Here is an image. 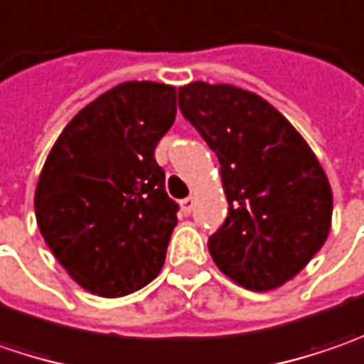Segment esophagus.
<instances>
[{"label": "esophagus", "mask_w": 364, "mask_h": 364, "mask_svg": "<svg viewBox=\"0 0 364 364\" xmlns=\"http://www.w3.org/2000/svg\"><path fill=\"white\" fill-rule=\"evenodd\" d=\"M193 205H196V199H193V198L183 199V201H181V212L185 213V215H189V213H191V210H193Z\"/></svg>", "instance_id": "34e87169"}]
</instances>
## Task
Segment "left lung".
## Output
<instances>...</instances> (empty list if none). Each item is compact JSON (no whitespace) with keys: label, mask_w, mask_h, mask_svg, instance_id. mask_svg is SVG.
Segmentation results:
<instances>
[{"label":"left lung","mask_w":364,"mask_h":364,"mask_svg":"<svg viewBox=\"0 0 364 364\" xmlns=\"http://www.w3.org/2000/svg\"><path fill=\"white\" fill-rule=\"evenodd\" d=\"M179 107L220 161L228 218L210 236L213 262L236 285L271 291L324 246L332 189L318 156L261 95L218 83L179 87Z\"/></svg>","instance_id":"obj_1"}]
</instances>
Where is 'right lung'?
Returning <instances> with one entry per match:
<instances>
[{"label":"right lung","instance_id":"add662e5","mask_svg":"<svg viewBox=\"0 0 364 364\" xmlns=\"http://www.w3.org/2000/svg\"><path fill=\"white\" fill-rule=\"evenodd\" d=\"M177 116V89L126 81L65 126L34 193L40 234L85 291L124 297L165 264L177 203L154 161Z\"/></svg>","mask_w":364,"mask_h":364}]
</instances>
